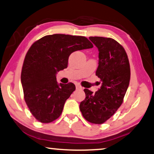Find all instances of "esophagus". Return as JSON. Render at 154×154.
Returning <instances> with one entry per match:
<instances>
[{
    "label": "esophagus",
    "instance_id": "34e87169",
    "mask_svg": "<svg viewBox=\"0 0 154 154\" xmlns=\"http://www.w3.org/2000/svg\"><path fill=\"white\" fill-rule=\"evenodd\" d=\"M75 88H76V89H83V87H82V86H80V85H75Z\"/></svg>",
    "mask_w": 154,
    "mask_h": 154
}]
</instances>
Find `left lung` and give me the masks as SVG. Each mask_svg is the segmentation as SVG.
I'll use <instances>...</instances> for the list:
<instances>
[{"label":"left lung","instance_id":"1","mask_svg":"<svg viewBox=\"0 0 154 154\" xmlns=\"http://www.w3.org/2000/svg\"><path fill=\"white\" fill-rule=\"evenodd\" d=\"M98 48V67L96 75L101 87L93 94L85 89V98L80 110L87 121L103 124L114 114L123 102L130 80V65L121 45L111 38L89 37Z\"/></svg>","mask_w":154,"mask_h":154}]
</instances>
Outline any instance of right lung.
I'll list each match as a JSON object with an SVG mask.
<instances>
[{"label":"right lung","instance_id":"1","mask_svg":"<svg viewBox=\"0 0 154 154\" xmlns=\"http://www.w3.org/2000/svg\"><path fill=\"white\" fill-rule=\"evenodd\" d=\"M93 47L86 37L65 34L47 35L31 46L23 63L21 83L25 103L39 122L57 119L75 89L72 82L58 84L57 72L67 67L72 52Z\"/></svg>","mask_w":154,"mask_h":154}]
</instances>
